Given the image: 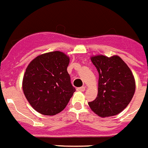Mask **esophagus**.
Segmentation results:
<instances>
[{"mask_svg": "<svg viewBox=\"0 0 148 148\" xmlns=\"http://www.w3.org/2000/svg\"><path fill=\"white\" fill-rule=\"evenodd\" d=\"M76 90L78 91V92H84V91H85V87H84V86L78 87V88H77Z\"/></svg>", "mask_w": 148, "mask_h": 148, "instance_id": "1", "label": "esophagus"}]
</instances>
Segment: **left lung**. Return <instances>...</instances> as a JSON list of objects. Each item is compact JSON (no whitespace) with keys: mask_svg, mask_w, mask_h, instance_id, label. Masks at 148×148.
Segmentation results:
<instances>
[{"mask_svg":"<svg viewBox=\"0 0 148 148\" xmlns=\"http://www.w3.org/2000/svg\"><path fill=\"white\" fill-rule=\"evenodd\" d=\"M91 61L99 74L96 98L89 102L94 113L108 117L123 112L134 96L136 83L131 69L118 56H91Z\"/></svg>","mask_w":148,"mask_h":148,"instance_id":"8db88e82","label":"left lung"}]
</instances>
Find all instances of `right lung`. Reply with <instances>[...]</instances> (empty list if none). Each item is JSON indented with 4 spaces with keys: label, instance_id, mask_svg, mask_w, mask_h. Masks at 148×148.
<instances>
[{
    "label": "right lung",
    "instance_id": "obj_1",
    "mask_svg": "<svg viewBox=\"0 0 148 148\" xmlns=\"http://www.w3.org/2000/svg\"><path fill=\"white\" fill-rule=\"evenodd\" d=\"M70 57L61 51L36 56L28 65L23 90L27 101L39 113L53 116L64 110L75 92L67 73Z\"/></svg>",
    "mask_w": 148,
    "mask_h": 148
}]
</instances>
